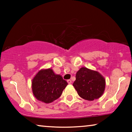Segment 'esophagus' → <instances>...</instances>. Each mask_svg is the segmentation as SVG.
Wrapping results in <instances>:
<instances>
[{"label": "esophagus", "mask_w": 132, "mask_h": 132, "mask_svg": "<svg viewBox=\"0 0 132 132\" xmlns=\"http://www.w3.org/2000/svg\"><path fill=\"white\" fill-rule=\"evenodd\" d=\"M67 82L68 84H71V80H70V79H68V80H67Z\"/></svg>", "instance_id": "esophagus-1"}]
</instances>
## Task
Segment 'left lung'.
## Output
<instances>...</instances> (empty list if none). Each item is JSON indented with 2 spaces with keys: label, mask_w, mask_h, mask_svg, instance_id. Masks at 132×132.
Segmentation results:
<instances>
[{
  "label": "left lung",
  "mask_w": 132,
  "mask_h": 132,
  "mask_svg": "<svg viewBox=\"0 0 132 132\" xmlns=\"http://www.w3.org/2000/svg\"><path fill=\"white\" fill-rule=\"evenodd\" d=\"M105 84V79L98 71L82 67L77 72L73 85L80 97L93 101L103 95Z\"/></svg>",
  "instance_id": "8db88e82"
}]
</instances>
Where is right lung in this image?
<instances>
[{
    "mask_svg": "<svg viewBox=\"0 0 132 132\" xmlns=\"http://www.w3.org/2000/svg\"><path fill=\"white\" fill-rule=\"evenodd\" d=\"M68 83L53 70H41L32 79V89L38 100L50 103L60 97Z\"/></svg>",
    "mask_w": 132,
    "mask_h": 132,
    "instance_id": "1",
    "label": "right lung"
}]
</instances>
